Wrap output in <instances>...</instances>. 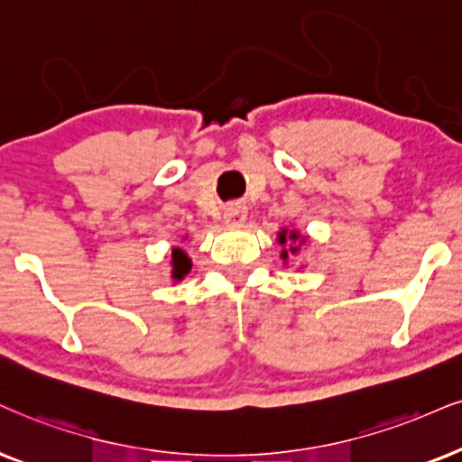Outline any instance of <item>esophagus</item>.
I'll return each instance as SVG.
<instances>
[{
	"instance_id": "1",
	"label": "esophagus",
	"mask_w": 462,
	"mask_h": 462,
	"mask_svg": "<svg viewBox=\"0 0 462 462\" xmlns=\"http://www.w3.org/2000/svg\"><path fill=\"white\" fill-rule=\"evenodd\" d=\"M222 216H225L226 225L240 226L242 222L246 220V208H244L242 203H229L225 208V212H222Z\"/></svg>"
}]
</instances>
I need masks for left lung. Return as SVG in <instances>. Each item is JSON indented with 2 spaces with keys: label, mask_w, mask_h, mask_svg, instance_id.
I'll return each instance as SVG.
<instances>
[{
  "label": "left lung",
  "mask_w": 462,
  "mask_h": 462,
  "mask_svg": "<svg viewBox=\"0 0 462 462\" xmlns=\"http://www.w3.org/2000/svg\"><path fill=\"white\" fill-rule=\"evenodd\" d=\"M278 242H281L282 246L289 242V253L298 254V250H300L301 244L306 242V237H300V233H295V231H291V233L282 231L281 236H278ZM282 259H287V250H284V253H282Z\"/></svg>",
  "instance_id": "1"
}]
</instances>
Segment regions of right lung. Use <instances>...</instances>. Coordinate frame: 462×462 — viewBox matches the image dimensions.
Masks as SVG:
<instances>
[{
	"instance_id": "right-lung-1",
	"label": "right lung",
	"mask_w": 462,
	"mask_h": 462,
	"mask_svg": "<svg viewBox=\"0 0 462 462\" xmlns=\"http://www.w3.org/2000/svg\"><path fill=\"white\" fill-rule=\"evenodd\" d=\"M171 259H173V278H184V274H188V270H190V259L186 257V253L181 248H173V254H171Z\"/></svg>"
}]
</instances>
